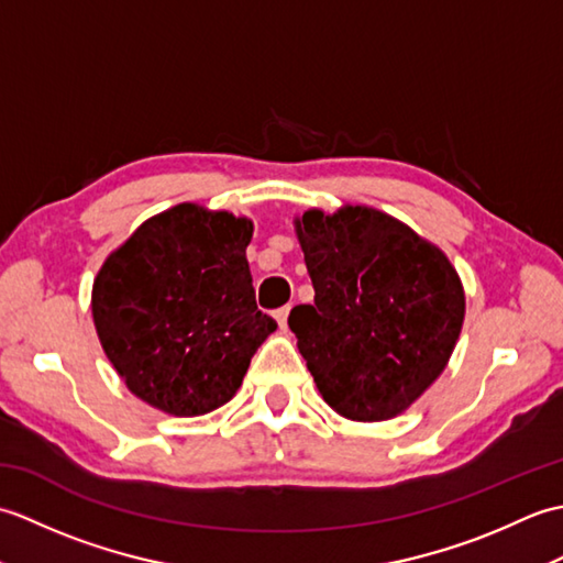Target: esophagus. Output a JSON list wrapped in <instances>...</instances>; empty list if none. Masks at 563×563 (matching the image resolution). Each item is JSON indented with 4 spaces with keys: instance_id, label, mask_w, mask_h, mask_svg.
<instances>
[{
    "instance_id": "obj_1",
    "label": "esophagus",
    "mask_w": 563,
    "mask_h": 563,
    "mask_svg": "<svg viewBox=\"0 0 563 563\" xmlns=\"http://www.w3.org/2000/svg\"><path fill=\"white\" fill-rule=\"evenodd\" d=\"M288 314H290V307H280L275 309V321H278V327L285 331L288 329Z\"/></svg>"
}]
</instances>
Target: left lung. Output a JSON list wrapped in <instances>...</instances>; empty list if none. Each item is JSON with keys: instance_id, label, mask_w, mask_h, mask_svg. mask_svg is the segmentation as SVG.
Returning <instances> with one entry per match:
<instances>
[{"instance_id": "8db88e82", "label": "left lung", "mask_w": 563, "mask_h": 563, "mask_svg": "<svg viewBox=\"0 0 563 563\" xmlns=\"http://www.w3.org/2000/svg\"><path fill=\"white\" fill-rule=\"evenodd\" d=\"M314 285L288 324L321 397L361 423L404 413L448 367L464 324L450 258L409 224L367 206L295 218Z\"/></svg>"}]
</instances>
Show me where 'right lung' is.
Returning <instances> with one entry per match:
<instances>
[{
	"label": "right lung",
	"mask_w": 563,
	"mask_h": 563,
	"mask_svg": "<svg viewBox=\"0 0 563 563\" xmlns=\"http://www.w3.org/2000/svg\"><path fill=\"white\" fill-rule=\"evenodd\" d=\"M254 222L178 202L142 222L91 288L101 349L137 399L169 416L230 401L278 324L256 307L246 246Z\"/></svg>",
	"instance_id": "1"
}]
</instances>
